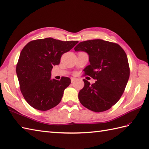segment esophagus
Masks as SVG:
<instances>
[{"label":"esophagus","mask_w":149,"mask_h":149,"mask_svg":"<svg viewBox=\"0 0 149 149\" xmlns=\"http://www.w3.org/2000/svg\"><path fill=\"white\" fill-rule=\"evenodd\" d=\"M76 80H77L76 78H74V77H72V78H71V82H72V83H74V82L75 81H76Z\"/></svg>","instance_id":"34e87169"}]
</instances>
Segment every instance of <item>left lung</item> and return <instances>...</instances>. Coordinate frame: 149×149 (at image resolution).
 <instances>
[{"mask_svg":"<svg viewBox=\"0 0 149 149\" xmlns=\"http://www.w3.org/2000/svg\"><path fill=\"white\" fill-rule=\"evenodd\" d=\"M74 50L88 54L90 65L84 69L85 75L97 80L91 85L83 80L78 95L80 102L97 113L110 109L122 95L130 75L125 51L118 44L102 40L80 42Z\"/></svg>","mask_w":149,"mask_h":149,"instance_id":"1","label":"left lung"}]
</instances>
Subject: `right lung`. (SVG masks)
Masks as SVG:
<instances>
[{
	"label": "right lung",
	"instance_id": "add662e5",
	"mask_svg": "<svg viewBox=\"0 0 149 149\" xmlns=\"http://www.w3.org/2000/svg\"><path fill=\"white\" fill-rule=\"evenodd\" d=\"M77 43L47 38L31 41L22 50L16 72L21 92L33 108L47 111L61 102L71 80L66 77L60 81L52 79L51 71L59 64L63 54Z\"/></svg>",
	"mask_w": 149,
	"mask_h": 149
}]
</instances>
